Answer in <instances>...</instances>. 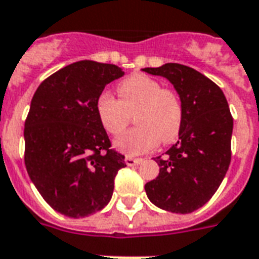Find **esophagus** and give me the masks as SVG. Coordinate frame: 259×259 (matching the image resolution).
I'll return each mask as SVG.
<instances>
[{
  "label": "esophagus",
  "instance_id": "34e87169",
  "mask_svg": "<svg viewBox=\"0 0 259 259\" xmlns=\"http://www.w3.org/2000/svg\"><path fill=\"white\" fill-rule=\"evenodd\" d=\"M124 161H125V164H127L128 166H134V165H138L142 162L141 158H134V157H130V155H128V157H125V159H124Z\"/></svg>",
  "mask_w": 259,
  "mask_h": 259
}]
</instances>
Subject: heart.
Listing matches in <instances>:
<instances>
[{
    "mask_svg": "<svg viewBox=\"0 0 259 259\" xmlns=\"http://www.w3.org/2000/svg\"><path fill=\"white\" fill-rule=\"evenodd\" d=\"M118 100L104 91L97 100V114L102 127L117 135L127 127L134 114L137 127L124 132L114 141V147L124 154L137 155L158 145L174 142L183 124V104L174 90L162 89L153 77L135 73L117 85Z\"/></svg>",
    "mask_w": 259,
    "mask_h": 259,
    "instance_id": "heart-1",
    "label": "heart"
}]
</instances>
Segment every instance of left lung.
Returning <instances> with one entry per match:
<instances>
[{
  "label": "left lung",
  "instance_id": "1",
  "mask_svg": "<svg viewBox=\"0 0 259 259\" xmlns=\"http://www.w3.org/2000/svg\"><path fill=\"white\" fill-rule=\"evenodd\" d=\"M142 71L168 79L183 104L179 141L154 158L159 174L146 183V194L162 210L192 213L214 195L231 164L233 118L228 102L214 81L182 64Z\"/></svg>",
  "mask_w": 259,
  "mask_h": 259
}]
</instances>
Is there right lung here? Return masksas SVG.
<instances>
[{"mask_svg": "<svg viewBox=\"0 0 259 259\" xmlns=\"http://www.w3.org/2000/svg\"><path fill=\"white\" fill-rule=\"evenodd\" d=\"M121 68L90 60L61 68L35 91L24 124V162L31 182L54 210L80 219L112 199L125 166L97 114L105 85Z\"/></svg>", "mask_w": 259, "mask_h": 259, "instance_id": "add662e5", "label": "right lung"}]
</instances>
